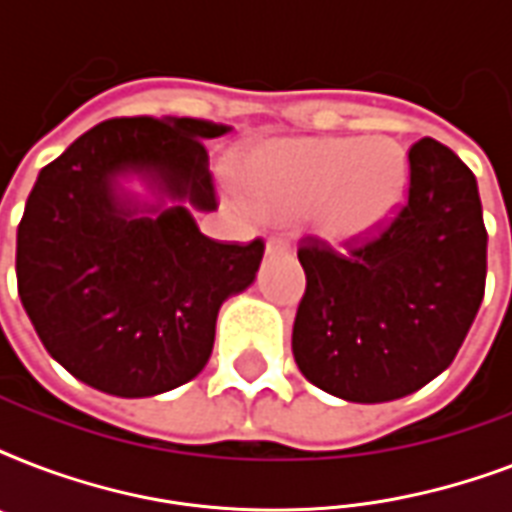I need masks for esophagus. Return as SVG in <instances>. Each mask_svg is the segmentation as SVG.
<instances>
[{
    "mask_svg": "<svg viewBox=\"0 0 512 512\" xmlns=\"http://www.w3.org/2000/svg\"><path fill=\"white\" fill-rule=\"evenodd\" d=\"M287 249L289 241L284 239V236H271L268 244H265V252H268V255H281V252H287Z\"/></svg>",
    "mask_w": 512,
    "mask_h": 512,
    "instance_id": "34e87169",
    "label": "esophagus"
}]
</instances>
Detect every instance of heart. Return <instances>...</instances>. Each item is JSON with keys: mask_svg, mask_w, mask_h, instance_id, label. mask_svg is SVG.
<instances>
[{"mask_svg": "<svg viewBox=\"0 0 512 512\" xmlns=\"http://www.w3.org/2000/svg\"><path fill=\"white\" fill-rule=\"evenodd\" d=\"M247 185L268 215L313 209L321 231L353 239L401 207L409 159L388 135L273 140L249 156Z\"/></svg>", "mask_w": 512, "mask_h": 512, "instance_id": "1", "label": "heart"}]
</instances>
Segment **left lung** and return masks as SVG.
<instances>
[{"label": "left lung", "mask_w": 512, "mask_h": 512, "mask_svg": "<svg viewBox=\"0 0 512 512\" xmlns=\"http://www.w3.org/2000/svg\"><path fill=\"white\" fill-rule=\"evenodd\" d=\"M305 295L292 353L316 388L353 404L404 398L452 364L486 284L476 175L452 148H409V193L374 231L297 249Z\"/></svg>", "instance_id": "obj_1"}]
</instances>
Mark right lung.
<instances>
[{"instance_id": "add662e5", "label": "right lung", "mask_w": 512, "mask_h": 512, "mask_svg": "<svg viewBox=\"0 0 512 512\" xmlns=\"http://www.w3.org/2000/svg\"><path fill=\"white\" fill-rule=\"evenodd\" d=\"M204 119H108L39 172L18 225V295L55 361L92 388L146 398L193 380L220 305L255 281L263 239L215 241L193 209L217 207ZM140 174L156 202L121 177Z\"/></svg>"}]
</instances>
